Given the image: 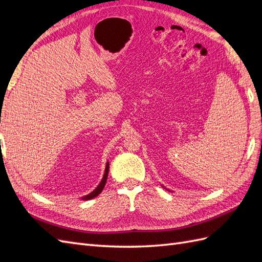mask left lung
<instances>
[{"label":"left lung","instance_id":"8db88e82","mask_svg":"<svg viewBox=\"0 0 262 262\" xmlns=\"http://www.w3.org/2000/svg\"><path fill=\"white\" fill-rule=\"evenodd\" d=\"M163 187H164V186H163ZM164 188H165V187H164ZM165 189H166V190H168L167 188H165ZM168 191H170V190H168Z\"/></svg>","mask_w":262,"mask_h":262}]
</instances>
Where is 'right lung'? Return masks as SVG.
Here are the masks:
<instances>
[{
	"label": "right lung",
	"instance_id": "obj_1",
	"mask_svg": "<svg viewBox=\"0 0 262 262\" xmlns=\"http://www.w3.org/2000/svg\"><path fill=\"white\" fill-rule=\"evenodd\" d=\"M108 172H109V162H107V164H106V168H105L104 176H102V179H101V181L99 182V185H98L96 188H95L91 193L82 196V198H81L82 200H85V201H86V200H91V199H93V198L97 196V195L102 191V189H104V187H105V185H106V182H107Z\"/></svg>",
	"mask_w": 262,
	"mask_h": 262
}]
</instances>
